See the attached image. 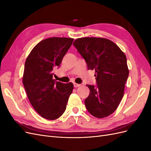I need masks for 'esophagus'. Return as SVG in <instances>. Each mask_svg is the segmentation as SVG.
Here are the masks:
<instances>
[{
    "label": "esophagus",
    "instance_id": "esophagus-1",
    "mask_svg": "<svg viewBox=\"0 0 151 151\" xmlns=\"http://www.w3.org/2000/svg\"><path fill=\"white\" fill-rule=\"evenodd\" d=\"M80 86H81V84H79L74 83V88H77V87H79Z\"/></svg>",
    "mask_w": 151,
    "mask_h": 151
}]
</instances>
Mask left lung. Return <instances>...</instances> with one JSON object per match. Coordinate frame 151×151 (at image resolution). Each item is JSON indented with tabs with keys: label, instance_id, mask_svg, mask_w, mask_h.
<instances>
[{
	"label": "left lung",
	"instance_id": "obj_1",
	"mask_svg": "<svg viewBox=\"0 0 151 151\" xmlns=\"http://www.w3.org/2000/svg\"><path fill=\"white\" fill-rule=\"evenodd\" d=\"M74 46L94 70L96 85H86L90 89L85 105L93 116L102 118L110 115L124 94L129 70L125 53L111 40L96 37L77 38Z\"/></svg>",
	"mask_w": 151,
	"mask_h": 151
}]
</instances>
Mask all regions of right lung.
<instances>
[{"instance_id": "obj_1", "label": "right lung", "mask_w": 151, "mask_h": 151, "mask_svg": "<svg viewBox=\"0 0 151 151\" xmlns=\"http://www.w3.org/2000/svg\"><path fill=\"white\" fill-rule=\"evenodd\" d=\"M74 39L53 37L38 43L27 57L22 83L32 106L45 119H57L64 113L74 86L53 79Z\"/></svg>"}]
</instances>
